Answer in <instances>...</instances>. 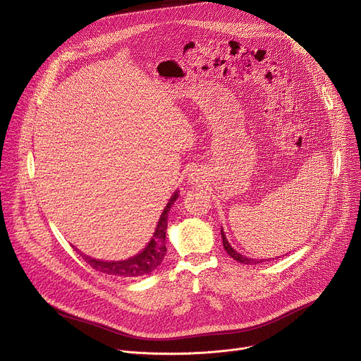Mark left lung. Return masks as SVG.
<instances>
[{
    "instance_id": "left-lung-1",
    "label": "left lung",
    "mask_w": 361,
    "mask_h": 361,
    "mask_svg": "<svg viewBox=\"0 0 361 361\" xmlns=\"http://www.w3.org/2000/svg\"><path fill=\"white\" fill-rule=\"evenodd\" d=\"M221 233H222L224 248L226 250V252H228L233 259H236V261H239V262H243V264H247V266H255V264H259V262H262V261H266V259H254V258H248V257H244L243 254L236 252V251L231 247V244L228 243V239H226V236H225V233H224V229H221Z\"/></svg>"
}]
</instances>
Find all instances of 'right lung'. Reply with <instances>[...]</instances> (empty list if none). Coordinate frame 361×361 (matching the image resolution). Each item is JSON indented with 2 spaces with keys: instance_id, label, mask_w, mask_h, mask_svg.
Masks as SVG:
<instances>
[{
  "instance_id": "obj_1",
  "label": "right lung",
  "mask_w": 361,
  "mask_h": 361,
  "mask_svg": "<svg viewBox=\"0 0 361 361\" xmlns=\"http://www.w3.org/2000/svg\"><path fill=\"white\" fill-rule=\"evenodd\" d=\"M178 199V191L171 196L170 202L166 203L161 218L158 221L157 229L154 232V236L151 239V243L147 245V248L137 255L125 259V261H102V259H95L88 255L81 254L82 259L90 264V266L104 274H111V276H120V277H139V276H145L152 273L159 264L162 262L166 247H165V233H166V226H168V212H170L171 206L174 202Z\"/></svg>"
}]
</instances>
